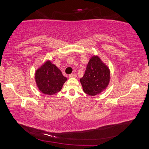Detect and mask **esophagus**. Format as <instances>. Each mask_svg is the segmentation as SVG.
Segmentation results:
<instances>
[{"instance_id":"34e87169","label":"esophagus","mask_w":149,"mask_h":149,"mask_svg":"<svg viewBox=\"0 0 149 149\" xmlns=\"http://www.w3.org/2000/svg\"><path fill=\"white\" fill-rule=\"evenodd\" d=\"M70 78H76L77 77V74L75 73H73V74H70L69 75Z\"/></svg>"}]
</instances>
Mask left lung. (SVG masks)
Wrapping results in <instances>:
<instances>
[{"label":"left lung","mask_w":149,"mask_h":149,"mask_svg":"<svg viewBox=\"0 0 149 149\" xmlns=\"http://www.w3.org/2000/svg\"><path fill=\"white\" fill-rule=\"evenodd\" d=\"M82 89L90 96H96L106 89L110 81V70L97 55L92 56L85 73L80 79Z\"/></svg>","instance_id":"obj_1"}]
</instances>
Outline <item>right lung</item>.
Segmentation results:
<instances>
[{
	"instance_id": "add662e5",
	"label": "right lung",
	"mask_w": 149,
	"mask_h": 149,
	"mask_svg": "<svg viewBox=\"0 0 149 149\" xmlns=\"http://www.w3.org/2000/svg\"><path fill=\"white\" fill-rule=\"evenodd\" d=\"M35 80L38 88L41 92L53 95L62 89L67 79L50 60H47L36 70Z\"/></svg>"
}]
</instances>
